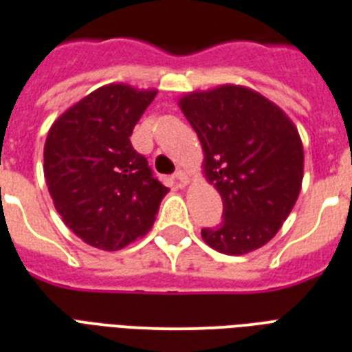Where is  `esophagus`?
<instances>
[{
  "label": "esophagus",
  "mask_w": 352,
  "mask_h": 352,
  "mask_svg": "<svg viewBox=\"0 0 352 352\" xmlns=\"http://www.w3.org/2000/svg\"><path fill=\"white\" fill-rule=\"evenodd\" d=\"M173 179L177 180V184H179V186H186V184L189 182L188 172H184V170H177L175 175H173Z\"/></svg>",
  "instance_id": "obj_1"
}]
</instances>
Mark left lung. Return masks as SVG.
Listing matches in <instances>:
<instances>
[{
	"label": "left lung",
	"instance_id": "left-lung-1",
	"mask_svg": "<svg viewBox=\"0 0 352 352\" xmlns=\"http://www.w3.org/2000/svg\"><path fill=\"white\" fill-rule=\"evenodd\" d=\"M180 109L201 142L207 179L223 198V221L204 228V240L230 256L265 245L302 188L298 129L277 105L240 85L191 93Z\"/></svg>",
	"mask_w": 352,
	"mask_h": 352
}]
</instances>
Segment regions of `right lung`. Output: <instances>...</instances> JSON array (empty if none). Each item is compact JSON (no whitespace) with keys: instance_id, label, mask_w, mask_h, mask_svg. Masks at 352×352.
I'll list each match as a JSON object with an SVG mask.
<instances>
[{"instance_id":"obj_1","label":"right lung","mask_w":352,"mask_h":352,"mask_svg":"<svg viewBox=\"0 0 352 352\" xmlns=\"http://www.w3.org/2000/svg\"><path fill=\"white\" fill-rule=\"evenodd\" d=\"M156 91L103 85L54 122L43 173L54 207L85 243L119 251L145 235L168 188L129 137Z\"/></svg>"}]
</instances>
